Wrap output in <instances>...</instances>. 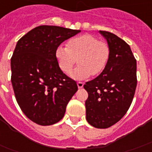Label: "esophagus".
<instances>
[{"instance_id":"obj_1","label":"esophagus","mask_w":152,"mask_h":152,"mask_svg":"<svg viewBox=\"0 0 152 152\" xmlns=\"http://www.w3.org/2000/svg\"><path fill=\"white\" fill-rule=\"evenodd\" d=\"M77 86H78V88H79V89H81V88H83V86H84V83L77 82Z\"/></svg>"}]
</instances>
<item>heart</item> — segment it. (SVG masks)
Segmentation results:
<instances>
[{
    "mask_svg": "<svg viewBox=\"0 0 152 152\" xmlns=\"http://www.w3.org/2000/svg\"><path fill=\"white\" fill-rule=\"evenodd\" d=\"M58 66L64 73H68L77 62L79 66L71 72L76 80L96 76L105 69L110 58V48L107 42L99 40L89 34L72 38L66 42V48L59 45L54 52Z\"/></svg>",
    "mask_w": 152,
    "mask_h": 152,
    "instance_id": "1",
    "label": "heart"
}]
</instances>
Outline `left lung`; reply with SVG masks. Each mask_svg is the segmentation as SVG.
<instances>
[{
    "label": "left lung",
    "instance_id": "obj_1",
    "mask_svg": "<svg viewBox=\"0 0 152 152\" xmlns=\"http://www.w3.org/2000/svg\"><path fill=\"white\" fill-rule=\"evenodd\" d=\"M110 48V58L102 73L84 88L86 120L98 129L117 123L129 108L137 86V63L130 47L116 35L99 31Z\"/></svg>",
    "mask_w": 152,
    "mask_h": 152
}]
</instances>
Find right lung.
I'll return each mask as SVG.
<instances>
[{"label":"right lung","mask_w":152,"mask_h":152,"mask_svg":"<svg viewBox=\"0 0 152 152\" xmlns=\"http://www.w3.org/2000/svg\"><path fill=\"white\" fill-rule=\"evenodd\" d=\"M80 30L43 25L17 42L11 58V82L25 115L40 125H51L64 116L76 82L58 66L54 52L60 44Z\"/></svg>","instance_id":"right-lung-1"}]
</instances>
